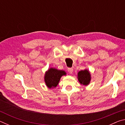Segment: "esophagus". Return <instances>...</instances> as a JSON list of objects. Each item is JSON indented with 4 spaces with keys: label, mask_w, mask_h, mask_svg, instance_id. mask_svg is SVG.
I'll use <instances>...</instances> for the list:
<instances>
[{
    "label": "esophagus",
    "mask_w": 125,
    "mask_h": 125,
    "mask_svg": "<svg viewBox=\"0 0 125 125\" xmlns=\"http://www.w3.org/2000/svg\"><path fill=\"white\" fill-rule=\"evenodd\" d=\"M68 72L70 74H72L73 72V68H68Z\"/></svg>",
    "instance_id": "1"
}]
</instances>
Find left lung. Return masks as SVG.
Instances as JSON below:
<instances>
[{
  "label": "left lung",
  "mask_w": 125,
  "mask_h": 125,
  "mask_svg": "<svg viewBox=\"0 0 125 125\" xmlns=\"http://www.w3.org/2000/svg\"><path fill=\"white\" fill-rule=\"evenodd\" d=\"M78 79L81 84L84 85H88L91 79L89 72L87 69L79 71L78 73Z\"/></svg>",
  "instance_id": "obj_1"
}]
</instances>
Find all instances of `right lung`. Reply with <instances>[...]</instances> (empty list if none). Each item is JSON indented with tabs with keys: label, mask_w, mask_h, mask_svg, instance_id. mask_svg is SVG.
I'll return each mask as SVG.
<instances>
[{
	"label": "right lung",
	"mask_w": 125,
	"mask_h": 125,
	"mask_svg": "<svg viewBox=\"0 0 125 125\" xmlns=\"http://www.w3.org/2000/svg\"><path fill=\"white\" fill-rule=\"evenodd\" d=\"M66 74L64 71L51 68L46 72L45 75V82L48 88L57 86L62 76Z\"/></svg>",
	"instance_id": "add662e5"
}]
</instances>
